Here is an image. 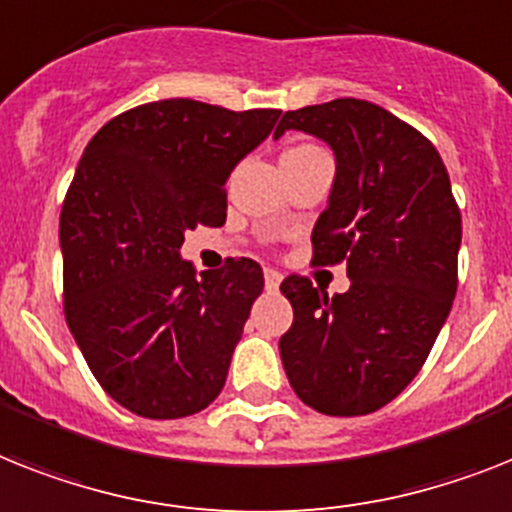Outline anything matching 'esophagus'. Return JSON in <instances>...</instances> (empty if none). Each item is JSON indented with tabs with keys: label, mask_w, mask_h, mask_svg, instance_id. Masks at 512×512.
<instances>
[{
	"label": "esophagus",
	"mask_w": 512,
	"mask_h": 512,
	"mask_svg": "<svg viewBox=\"0 0 512 512\" xmlns=\"http://www.w3.org/2000/svg\"><path fill=\"white\" fill-rule=\"evenodd\" d=\"M280 282H282V274L277 272V269H264V285H266V290H277V287H280Z\"/></svg>",
	"instance_id": "obj_1"
}]
</instances>
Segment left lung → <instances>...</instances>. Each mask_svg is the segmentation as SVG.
Here are the masks:
<instances>
[{
	"mask_svg": "<svg viewBox=\"0 0 512 512\" xmlns=\"http://www.w3.org/2000/svg\"><path fill=\"white\" fill-rule=\"evenodd\" d=\"M285 130L335 151V183L316 219L314 264H348V293L308 277L280 285L293 327L280 356L295 395L327 416H366L424 366L458 290L460 209L429 138L363 99L282 114Z\"/></svg>",
	"mask_w": 512,
	"mask_h": 512,
	"instance_id": "left-lung-1",
	"label": "left lung"
}]
</instances>
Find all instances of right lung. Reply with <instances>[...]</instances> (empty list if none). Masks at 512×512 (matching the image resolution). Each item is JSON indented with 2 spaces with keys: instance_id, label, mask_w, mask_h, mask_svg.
I'll list each match as a JSON object with an SVG mask.
<instances>
[{
  "instance_id": "right-lung-1",
  "label": "right lung",
  "mask_w": 512,
  "mask_h": 512,
  "mask_svg": "<svg viewBox=\"0 0 512 512\" xmlns=\"http://www.w3.org/2000/svg\"><path fill=\"white\" fill-rule=\"evenodd\" d=\"M277 117L151 101L80 156L59 214L65 319L96 382L135 416H193L225 387L264 272L230 259L196 274L180 246L198 225H225L227 177Z\"/></svg>"
}]
</instances>
